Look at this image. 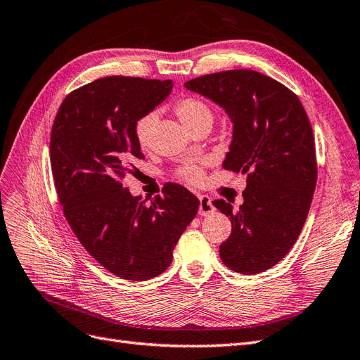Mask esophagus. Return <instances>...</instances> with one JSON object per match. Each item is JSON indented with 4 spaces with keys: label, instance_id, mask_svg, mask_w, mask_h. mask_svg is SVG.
I'll use <instances>...</instances> for the list:
<instances>
[{
    "label": "esophagus",
    "instance_id": "34e87169",
    "mask_svg": "<svg viewBox=\"0 0 360 360\" xmlns=\"http://www.w3.org/2000/svg\"><path fill=\"white\" fill-rule=\"evenodd\" d=\"M198 198H200V209H198L200 214L201 216L212 214L214 212V205L212 202V198L207 197V195H200Z\"/></svg>",
    "mask_w": 360,
    "mask_h": 360
}]
</instances>
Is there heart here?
Instances as JSON below:
<instances>
[{
  "label": "heart",
  "mask_w": 360,
  "mask_h": 360,
  "mask_svg": "<svg viewBox=\"0 0 360 360\" xmlns=\"http://www.w3.org/2000/svg\"><path fill=\"white\" fill-rule=\"evenodd\" d=\"M176 112L183 122V124L189 129L204 122V120H209V118L213 120L210 106L205 102H202L201 99H197V97H184V99L179 101L176 103ZM158 118H159V114L156 111H150L143 117H139L138 122L135 123L134 132L141 148L150 147L151 136H153V130L156 127ZM180 176L191 183H198L201 180L202 172L198 167L186 165L180 169Z\"/></svg>",
  "instance_id": "1"
}]
</instances>
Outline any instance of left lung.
<instances>
[{"label": "left lung", "instance_id": "left-lung-1", "mask_svg": "<svg viewBox=\"0 0 360 360\" xmlns=\"http://www.w3.org/2000/svg\"><path fill=\"white\" fill-rule=\"evenodd\" d=\"M221 106L233 123L222 167L248 174L243 204L213 205L231 221L222 263L255 275L278 264L296 243L317 183L312 127L299 97L255 70H226L184 82Z\"/></svg>", "mask_w": 360, "mask_h": 360}]
</instances>
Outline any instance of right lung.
<instances>
[{"mask_svg": "<svg viewBox=\"0 0 360 360\" xmlns=\"http://www.w3.org/2000/svg\"><path fill=\"white\" fill-rule=\"evenodd\" d=\"M172 81L108 76L72 91L51 132V168L64 216L97 263L127 281L165 271L200 201L168 183L147 204L123 186L143 159L135 138L139 117L167 99Z\"/></svg>", "mask_w": 360, "mask_h": 360, "instance_id": "right-lung-1", "label": "right lung"}]
</instances>
